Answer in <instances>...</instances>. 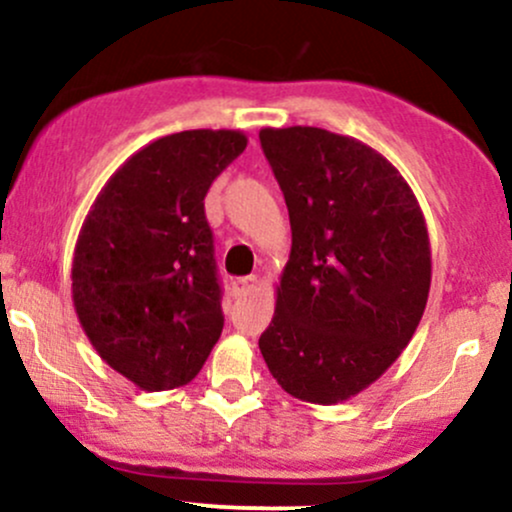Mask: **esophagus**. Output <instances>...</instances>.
Returning <instances> with one entry per match:
<instances>
[{
  "label": "esophagus",
  "instance_id": "obj_1",
  "mask_svg": "<svg viewBox=\"0 0 512 512\" xmlns=\"http://www.w3.org/2000/svg\"><path fill=\"white\" fill-rule=\"evenodd\" d=\"M258 285V278L256 275H246V278H237L232 283V290H234V295H249L251 290H254V287Z\"/></svg>",
  "mask_w": 512,
  "mask_h": 512
}]
</instances>
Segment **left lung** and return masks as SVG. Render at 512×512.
<instances>
[{"label": "left lung", "mask_w": 512, "mask_h": 512, "mask_svg": "<svg viewBox=\"0 0 512 512\" xmlns=\"http://www.w3.org/2000/svg\"><path fill=\"white\" fill-rule=\"evenodd\" d=\"M258 140L292 229L258 348L287 394L338 404L380 380L423 317L426 220L399 171L355 137L295 125Z\"/></svg>", "instance_id": "8db88e82"}]
</instances>
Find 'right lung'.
<instances>
[{
	"mask_svg": "<svg viewBox=\"0 0 512 512\" xmlns=\"http://www.w3.org/2000/svg\"><path fill=\"white\" fill-rule=\"evenodd\" d=\"M244 149L239 130L159 137L108 179L79 232V324L96 353L147 392L191 382L225 326L205 195Z\"/></svg>",
	"mask_w": 512,
	"mask_h": 512,
	"instance_id": "1",
	"label": "right lung"
}]
</instances>
